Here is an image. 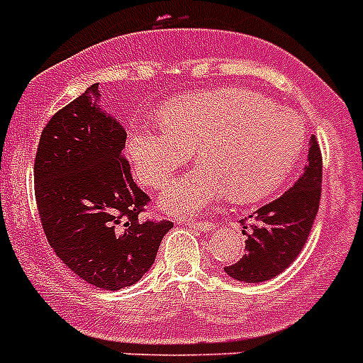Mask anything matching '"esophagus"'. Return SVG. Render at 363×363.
Returning a JSON list of instances; mask_svg holds the SVG:
<instances>
[{"mask_svg":"<svg viewBox=\"0 0 363 363\" xmlns=\"http://www.w3.org/2000/svg\"><path fill=\"white\" fill-rule=\"evenodd\" d=\"M184 225L199 233H208L212 228H214L211 222H196V220H184Z\"/></svg>","mask_w":363,"mask_h":363,"instance_id":"obj_1","label":"esophagus"}]
</instances>
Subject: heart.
<instances>
[{"label":"heart","instance_id":"1","mask_svg":"<svg viewBox=\"0 0 363 363\" xmlns=\"http://www.w3.org/2000/svg\"><path fill=\"white\" fill-rule=\"evenodd\" d=\"M162 125L135 123L128 156L135 173L162 188L191 158L201 164L173 181L160 207L191 216L223 196L252 203L278 190L306 145V125L261 93L244 87L188 93L160 111Z\"/></svg>","mask_w":363,"mask_h":363}]
</instances>
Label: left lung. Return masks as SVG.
<instances>
[{"mask_svg": "<svg viewBox=\"0 0 363 363\" xmlns=\"http://www.w3.org/2000/svg\"><path fill=\"white\" fill-rule=\"evenodd\" d=\"M323 156L317 138L309 140L308 166L304 173L285 191L248 220H242V233L248 237L246 250L238 263L225 267L237 281L261 284L276 278L298 257L319 211Z\"/></svg>", "mask_w": 363, "mask_h": 363, "instance_id": "left-lung-1", "label": "left lung"}]
</instances>
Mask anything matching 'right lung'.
Returning <instances> with one entry per match:
<instances>
[{
	"instance_id": "obj_1",
	"label": "right lung",
	"mask_w": 363,
	"mask_h": 363,
	"mask_svg": "<svg viewBox=\"0 0 363 363\" xmlns=\"http://www.w3.org/2000/svg\"><path fill=\"white\" fill-rule=\"evenodd\" d=\"M99 84L48 121L35 156L44 235L76 276L106 291L130 287L155 263L172 222H141L149 196L123 156L126 130L96 106Z\"/></svg>"
}]
</instances>
